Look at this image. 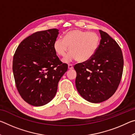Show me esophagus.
<instances>
[{"label":"esophagus","instance_id":"obj_1","mask_svg":"<svg viewBox=\"0 0 135 135\" xmlns=\"http://www.w3.org/2000/svg\"><path fill=\"white\" fill-rule=\"evenodd\" d=\"M68 68L69 70H72L73 68V65L71 64H68Z\"/></svg>","mask_w":135,"mask_h":135}]
</instances>
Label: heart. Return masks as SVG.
Returning a JSON list of instances; mask_svg holds the SVG:
<instances>
[{
	"label": "heart",
	"mask_w": 135,
	"mask_h": 135,
	"mask_svg": "<svg viewBox=\"0 0 135 135\" xmlns=\"http://www.w3.org/2000/svg\"><path fill=\"white\" fill-rule=\"evenodd\" d=\"M99 42V36L95 32L73 30L65 34L64 38H56L54 43V48L57 55L64 56L70 47L71 52L63 59L64 62L74 59L79 62H84L95 54Z\"/></svg>",
	"instance_id": "obj_1"
}]
</instances>
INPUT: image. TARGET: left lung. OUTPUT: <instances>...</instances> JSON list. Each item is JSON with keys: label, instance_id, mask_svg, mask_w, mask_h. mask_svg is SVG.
I'll return each instance as SVG.
<instances>
[{"label": "left lung", "instance_id": "left-lung-1", "mask_svg": "<svg viewBox=\"0 0 135 135\" xmlns=\"http://www.w3.org/2000/svg\"><path fill=\"white\" fill-rule=\"evenodd\" d=\"M99 33L101 39L95 54L74 67L77 90L92 103L104 102L114 95L120 83L124 64L117 43L105 32L99 30Z\"/></svg>", "mask_w": 135, "mask_h": 135}]
</instances>
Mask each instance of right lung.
<instances>
[{"mask_svg":"<svg viewBox=\"0 0 135 135\" xmlns=\"http://www.w3.org/2000/svg\"><path fill=\"white\" fill-rule=\"evenodd\" d=\"M59 35L56 28L37 31L25 38L13 58L17 90L27 103L43 106L55 96L58 84L68 65L60 61L54 48Z\"/></svg>","mask_w":135,"mask_h":135,"instance_id":"add662e5","label":"right lung"}]
</instances>
